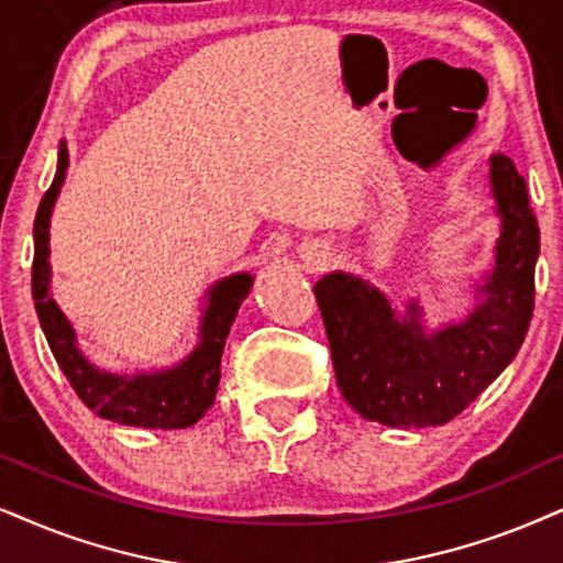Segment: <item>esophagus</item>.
I'll list each match as a JSON object with an SVG mask.
<instances>
[{
	"mask_svg": "<svg viewBox=\"0 0 563 563\" xmlns=\"http://www.w3.org/2000/svg\"><path fill=\"white\" fill-rule=\"evenodd\" d=\"M311 257H314V267H319L322 265V262L327 260V254H324V246H314V254H311Z\"/></svg>",
	"mask_w": 563,
	"mask_h": 563,
	"instance_id": "1",
	"label": "esophagus"
}]
</instances>
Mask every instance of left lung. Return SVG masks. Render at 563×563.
<instances>
[{"mask_svg": "<svg viewBox=\"0 0 563 563\" xmlns=\"http://www.w3.org/2000/svg\"><path fill=\"white\" fill-rule=\"evenodd\" d=\"M490 191L501 218L496 265L465 322L426 332L423 309L397 317L361 277L330 273L314 286L334 379L355 412L395 429H426L460 416L515 358L536 306L540 229L528 187L507 155H490Z\"/></svg>", "mask_w": 563, "mask_h": 563, "instance_id": "1", "label": "left lung"}]
</instances>
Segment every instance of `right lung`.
Masks as SVG:
<instances>
[{
	"label": "right lung",
	"mask_w": 563,
	"mask_h": 563,
	"mask_svg": "<svg viewBox=\"0 0 563 563\" xmlns=\"http://www.w3.org/2000/svg\"><path fill=\"white\" fill-rule=\"evenodd\" d=\"M67 166L69 153L62 142L56 176L41 199L33 223V301L56 364L73 384L77 397L106 421L137 426V429L195 426L216 402L220 355H223L225 338H229L239 306L252 290L254 277L249 273H236L218 280L208 290V306H205L202 324H199V343L181 364L145 374H113L90 364L77 347L73 324L67 322V317L62 314V309L48 294V283H52L48 225H52V210L59 197Z\"/></svg>",
	"instance_id": "1"
}]
</instances>
